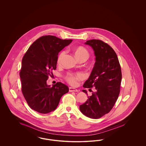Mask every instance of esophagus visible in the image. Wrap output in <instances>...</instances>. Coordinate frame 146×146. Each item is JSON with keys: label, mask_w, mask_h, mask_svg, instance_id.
<instances>
[{"label": "esophagus", "mask_w": 146, "mask_h": 146, "mask_svg": "<svg viewBox=\"0 0 146 146\" xmlns=\"http://www.w3.org/2000/svg\"><path fill=\"white\" fill-rule=\"evenodd\" d=\"M69 91L70 92H78V90L76 89L73 88H71V87H70L69 88Z\"/></svg>", "instance_id": "obj_1"}]
</instances>
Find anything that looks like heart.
I'll return each instance as SVG.
<instances>
[{
  "instance_id": "obj_1",
  "label": "heart",
  "mask_w": 146,
  "mask_h": 146,
  "mask_svg": "<svg viewBox=\"0 0 146 146\" xmlns=\"http://www.w3.org/2000/svg\"><path fill=\"white\" fill-rule=\"evenodd\" d=\"M74 51L76 58L80 60L84 58H88L89 54L88 50L83 46H78L74 49ZM66 54V51L62 50L60 52L57 57V62L58 64H61L62 62L63 59ZM66 80L68 83L72 85H76L78 81L82 80L84 78V75L83 73H68L66 76Z\"/></svg>"
}]
</instances>
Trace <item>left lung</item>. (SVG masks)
<instances>
[{
    "instance_id": "1",
    "label": "left lung",
    "mask_w": 146,
    "mask_h": 146,
    "mask_svg": "<svg viewBox=\"0 0 146 146\" xmlns=\"http://www.w3.org/2000/svg\"><path fill=\"white\" fill-rule=\"evenodd\" d=\"M94 50L96 62L84 88L96 90L80 106L82 113L89 118L98 119L111 111L118 99L121 82V70L118 57L111 46L98 39L86 41ZM83 92L87 94L85 90ZM88 95V94H87Z\"/></svg>"
}]
</instances>
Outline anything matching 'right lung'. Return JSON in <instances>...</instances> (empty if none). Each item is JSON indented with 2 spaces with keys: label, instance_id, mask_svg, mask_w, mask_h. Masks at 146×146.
Here are the masks:
<instances>
[{
  "label": "right lung",
  "instance_id": "right-lung-1",
  "mask_svg": "<svg viewBox=\"0 0 146 146\" xmlns=\"http://www.w3.org/2000/svg\"><path fill=\"white\" fill-rule=\"evenodd\" d=\"M72 39H61L54 35H43L36 40L23 56L20 72L21 90L31 108L46 114L57 108L63 95L69 91L61 82L48 85L50 76L54 77L58 53Z\"/></svg>",
  "mask_w": 146,
  "mask_h": 146
}]
</instances>
